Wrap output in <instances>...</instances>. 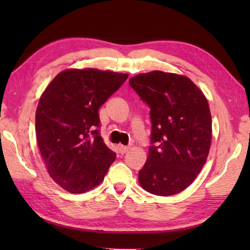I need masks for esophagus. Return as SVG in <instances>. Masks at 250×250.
I'll return each mask as SVG.
<instances>
[{
	"mask_svg": "<svg viewBox=\"0 0 250 250\" xmlns=\"http://www.w3.org/2000/svg\"><path fill=\"white\" fill-rule=\"evenodd\" d=\"M129 149H130V147H128V146L119 145V151H120V153H125Z\"/></svg>",
	"mask_w": 250,
	"mask_h": 250,
	"instance_id": "1",
	"label": "esophagus"
}]
</instances>
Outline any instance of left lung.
Listing matches in <instances>:
<instances>
[{"mask_svg":"<svg viewBox=\"0 0 250 250\" xmlns=\"http://www.w3.org/2000/svg\"><path fill=\"white\" fill-rule=\"evenodd\" d=\"M129 83L149 105L152 125V146L139 183L156 195L182 192L208 157L213 131L207 99L190 78L175 73H143Z\"/></svg>","mask_w":250,"mask_h":250,"instance_id":"8db88e82","label":"left lung"}]
</instances>
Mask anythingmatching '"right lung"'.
Listing matches in <instances>:
<instances>
[{
  "label": "right lung",
  "instance_id": "obj_1",
  "mask_svg": "<svg viewBox=\"0 0 250 250\" xmlns=\"http://www.w3.org/2000/svg\"><path fill=\"white\" fill-rule=\"evenodd\" d=\"M128 74L98 68H67L42 93L35 114L39 149L55 183L71 193L97 187L116 153L99 133V108Z\"/></svg>",
  "mask_w": 250,
  "mask_h": 250
}]
</instances>
